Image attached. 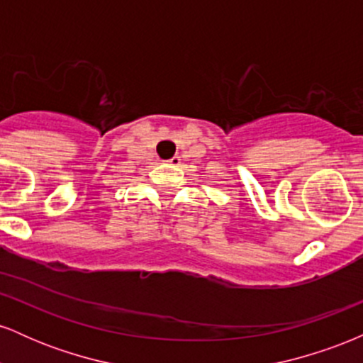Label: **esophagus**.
<instances>
[{
  "mask_svg": "<svg viewBox=\"0 0 363 363\" xmlns=\"http://www.w3.org/2000/svg\"><path fill=\"white\" fill-rule=\"evenodd\" d=\"M169 164L170 165H174V167H179V165H181V157H172V158H170V160H169Z\"/></svg>",
  "mask_w": 363,
  "mask_h": 363,
  "instance_id": "34e87169",
  "label": "esophagus"
}]
</instances>
